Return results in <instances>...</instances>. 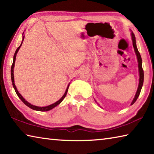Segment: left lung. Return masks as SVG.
Here are the masks:
<instances>
[{"label":"left lung","mask_w":154,"mask_h":154,"mask_svg":"<svg viewBox=\"0 0 154 154\" xmlns=\"http://www.w3.org/2000/svg\"><path fill=\"white\" fill-rule=\"evenodd\" d=\"M131 38H132V42H133V46L134 48V50L135 52L136 56H137V62H138V68H139V73H140V80H139V85H138V88L137 90V92H136V94L135 95V97L133 98V100H132V102L131 103V105L135 103V102L137 100V98L140 96L141 90L142 88V86H143V78H144V74H143V68H142V60H141V55L139 52L137 45H136V40H135V37L134 33L131 32ZM95 102L97 103V101L95 100Z\"/></svg>","instance_id":"left-lung-1"}]
</instances>
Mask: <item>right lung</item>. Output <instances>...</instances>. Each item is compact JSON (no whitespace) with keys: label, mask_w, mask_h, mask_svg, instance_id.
<instances>
[{"label":"right lung","mask_w":154,"mask_h":154,"mask_svg":"<svg viewBox=\"0 0 154 154\" xmlns=\"http://www.w3.org/2000/svg\"><path fill=\"white\" fill-rule=\"evenodd\" d=\"M23 33H23V39H22V42H21V45H19V47L17 49V50H16V51H15V53H14V56H13V64H12V66H11V80H12L13 86V88H14V91H15V92H16V94H17V96H18V97H19V98H20V99H21V100L23 101V103H24L25 104H26V105H27V106L29 107V108H31V109L35 110V111H50V110H51L52 109H54V107H56V106H57V105H58V104H60L62 102V100H63V98H64L66 97V94H67V92H68V88H69V85H68V86H67V88H66V90L65 93H64V94H63V95L62 96V97L59 100H57V102H56V103H54V104H50V105H48V106H42H42H35V105H33V104H31V103H28L27 101L25 99V98L23 97V96H21V94L19 93V91H17V87H16L15 85H14V74H13V73H14V62H15L17 54V52L19 51V49H20V48H21V46L22 43H23V40H24L25 35H23Z\"/></svg>","instance_id":"obj_1"}]
</instances>
